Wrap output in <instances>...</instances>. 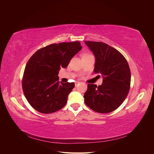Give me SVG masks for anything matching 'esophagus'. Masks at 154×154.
<instances>
[{
    "mask_svg": "<svg viewBox=\"0 0 154 154\" xmlns=\"http://www.w3.org/2000/svg\"><path fill=\"white\" fill-rule=\"evenodd\" d=\"M79 83H80V82H75V86H77Z\"/></svg>",
    "mask_w": 154,
    "mask_h": 154,
    "instance_id": "34e87169",
    "label": "esophagus"
}]
</instances>
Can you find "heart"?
Listing matches in <instances>:
<instances>
[{"mask_svg":"<svg viewBox=\"0 0 154 154\" xmlns=\"http://www.w3.org/2000/svg\"><path fill=\"white\" fill-rule=\"evenodd\" d=\"M88 55H91L90 54H84L83 57H85V56H88Z\"/></svg>","mask_w":154,"mask_h":154,"instance_id":"b5f03b06","label":"heart"}]
</instances>
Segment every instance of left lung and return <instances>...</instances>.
Wrapping results in <instances>:
<instances>
[{
	"mask_svg": "<svg viewBox=\"0 0 154 154\" xmlns=\"http://www.w3.org/2000/svg\"><path fill=\"white\" fill-rule=\"evenodd\" d=\"M84 42L96 58L94 72L103 77L101 85H88L84 94L85 102L97 113L112 112L122 104L128 95L131 80L128 64L118 51L105 43Z\"/></svg>",
	"mask_w": 154,
	"mask_h": 154,
	"instance_id": "8db88e82",
	"label": "left lung"
}]
</instances>
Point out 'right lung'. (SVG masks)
I'll list each match as a JSON object with an SVG mask.
<instances>
[{"mask_svg":"<svg viewBox=\"0 0 154 154\" xmlns=\"http://www.w3.org/2000/svg\"><path fill=\"white\" fill-rule=\"evenodd\" d=\"M82 48L79 41L52 44L37 51L29 60L22 85L27 101L36 111L52 113L66 103L75 84L60 82L58 75Z\"/></svg>","mask_w":154,"mask_h":154,"instance_id":"add662e5","label":"right lung"}]
</instances>
